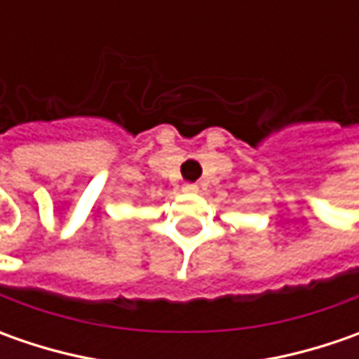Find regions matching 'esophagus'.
Instances as JSON below:
<instances>
[{"label": "esophagus", "mask_w": 359, "mask_h": 359, "mask_svg": "<svg viewBox=\"0 0 359 359\" xmlns=\"http://www.w3.org/2000/svg\"><path fill=\"white\" fill-rule=\"evenodd\" d=\"M184 191H187V194H198V186L196 184H187V186H184Z\"/></svg>", "instance_id": "34e87169"}]
</instances>
